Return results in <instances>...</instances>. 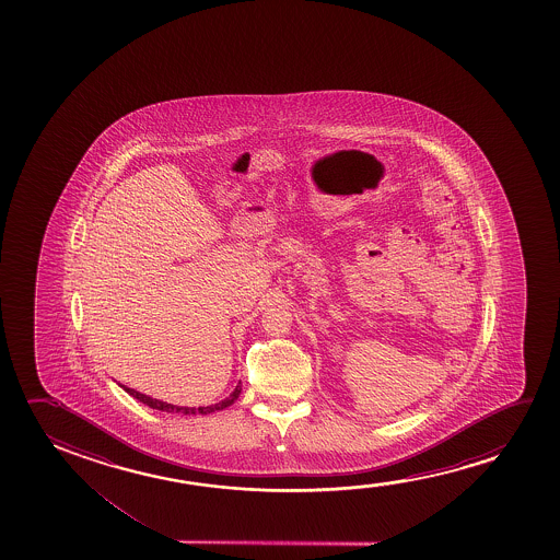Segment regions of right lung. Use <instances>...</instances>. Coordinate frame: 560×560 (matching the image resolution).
Wrapping results in <instances>:
<instances>
[{
  "label": "right lung",
  "mask_w": 560,
  "mask_h": 560,
  "mask_svg": "<svg viewBox=\"0 0 560 560\" xmlns=\"http://www.w3.org/2000/svg\"><path fill=\"white\" fill-rule=\"evenodd\" d=\"M124 390L128 392L130 396L139 399V401H143L145 406L153 407V409H159V411H166V413H182V415H208L214 413V411H222L225 407H230L235 399L238 398V394H241V383L237 384V388L231 392L228 398L222 399V401H218V404H212V406L207 407H179L172 406V404H166V401H161V399L151 398V396H145V394H141V392L133 390V388H128V386H124L120 384Z\"/></svg>",
  "instance_id": "right-lung-1"
}]
</instances>
